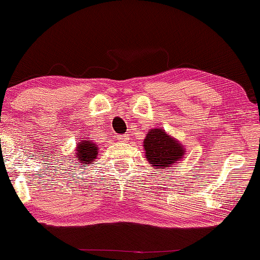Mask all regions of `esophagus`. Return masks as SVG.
<instances>
[{
  "label": "esophagus",
  "mask_w": 260,
  "mask_h": 260,
  "mask_svg": "<svg viewBox=\"0 0 260 260\" xmlns=\"http://www.w3.org/2000/svg\"><path fill=\"white\" fill-rule=\"evenodd\" d=\"M118 141H119V142H126V141H129V136H127V135H119V136H118Z\"/></svg>",
  "instance_id": "34e87169"
}]
</instances>
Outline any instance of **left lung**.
Returning <instances> with one entry per match:
<instances>
[{
    "label": "left lung",
    "instance_id": "1",
    "mask_svg": "<svg viewBox=\"0 0 260 260\" xmlns=\"http://www.w3.org/2000/svg\"><path fill=\"white\" fill-rule=\"evenodd\" d=\"M145 157L155 169L172 167L183 158L186 149L176 138L167 135L162 129H150L143 141Z\"/></svg>",
    "mask_w": 260,
    "mask_h": 260
}]
</instances>
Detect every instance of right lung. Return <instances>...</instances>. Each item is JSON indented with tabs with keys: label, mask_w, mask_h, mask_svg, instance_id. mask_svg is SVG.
Returning a JSON list of instances; mask_svg holds the SVG:
<instances>
[{
	"label": "right lung",
	"mask_w": 260,
	"mask_h": 260,
	"mask_svg": "<svg viewBox=\"0 0 260 260\" xmlns=\"http://www.w3.org/2000/svg\"><path fill=\"white\" fill-rule=\"evenodd\" d=\"M98 150V147L92 141L80 140L78 147L76 148V158L78 159L76 166L91 165L97 157Z\"/></svg>",
	"instance_id": "add662e5"
}]
</instances>
